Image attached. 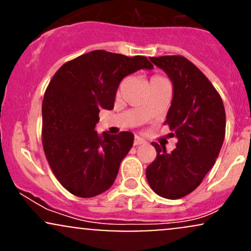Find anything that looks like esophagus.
<instances>
[{
	"label": "esophagus",
	"mask_w": 251,
	"mask_h": 251,
	"mask_svg": "<svg viewBox=\"0 0 251 251\" xmlns=\"http://www.w3.org/2000/svg\"><path fill=\"white\" fill-rule=\"evenodd\" d=\"M145 143V140L143 139V138L138 137V135H135L134 137V142H133V145L134 146H138V145H142V144Z\"/></svg>",
	"instance_id": "esophagus-1"
}]
</instances>
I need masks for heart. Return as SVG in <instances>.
<instances>
[{"label": "heart", "instance_id": "heart-1", "mask_svg": "<svg viewBox=\"0 0 251 251\" xmlns=\"http://www.w3.org/2000/svg\"><path fill=\"white\" fill-rule=\"evenodd\" d=\"M154 77H155V76H154Z\"/></svg>", "mask_w": 251, "mask_h": 251}]
</instances>
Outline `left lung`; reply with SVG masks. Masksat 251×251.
<instances>
[{
	"instance_id": "1",
	"label": "left lung",
	"mask_w": 251,
	"mask_h": 251,
	"mask_svg": "<svg viewBox=\"0 0 251 251\" xmlns=\"http://www.w3.org/2000/svg\"><path fill=\"white\" fill-rule=\"evenodd\" d=\"M168 74L174 97L165 124L178 142L171 153L152 143L157 157L146 169L149 185L160 197L178 200L201 183L214 166L226 135V109L209 79L186 57H150Z\"/></svg>"
}]
</instances>
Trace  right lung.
I'll use <instances>...</instances> for the list:
<instances>
[{"label":"right lung","instance_id":"1","mask_svg":"<svg viewBox=\"0 0 251 251\" xmlns=\"http://www.w3.org/2000/svg\"><path fill=\"white\" fill-rule=\"evenodd\" d=\"M152 70L145 56L93 50L66 62L51 77L42 102V145L51 171L77 197L112 186L133 145L131 132L98 134L100 109H112L118 86L138 70Z\"/></svg>","mask_w":251,"mask_h":251}]
</instances>
